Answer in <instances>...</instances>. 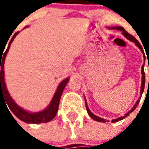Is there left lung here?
<instances>
[{"label":"left lung","instance_id":"obj_1","mask_svg":"<svg viewBox=\"0 0 149 149\" xmlns=\"http://www.w3.org/2000/svg\"><path fill=\"white\" fill-rule=\"evenodd\" d=\"M112 29H118V30H120L122 31V33H123V35L125 36L127 39H128L129 40H131V41H132V42H134L136 45L139 47V49H141V52H144V50H143V48H142V46H141V45L140 44V42L138 41L132 35H131V34H129L127 32L126 30H125V29L124 28L120 27V26H118V27H115V28H112ZM143 66H142V71H141V73H142V83H141V96L142 95V93H143V92H144V84H145V75H144V69H143ZM148 69H149V66H148ZM141 100V99H140ZM139 102H140V100H137L136 101V104L134 105V107L129 112L126 114L125 116H121V117H119V118L117 119H114V120H112V122H116V121H119V120H123V119L125 118V117H126L127 116L129 115V113L132 112H133L135 109H136V108L137 107L138 104H139ZM85 106H86V109H87V112L88 113V115L90 116V117H92V118L93 119V120H97V121H99V122H106V120H104V119L103 118H100V117H99V116H97L96 115H94L93 113H92V112H91L90 110H89V109H88V107L87 104H85Z\"/></svg>","mask_w":149,"mask_h":149}]
</instances>
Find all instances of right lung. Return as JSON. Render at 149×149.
Returning <instances> with one entry per match:
<instances>
[{
    "label": "right lung",
    "instance_id": "right-lung-1",
    "mask_svg": "<svg viewBox=\"0 0 149 149\" xmlns=\"http://www.w3.org/2000/svg\"><path fill=\"white\" fill-rule=\"evenodd\" d=\"M18 33L19 32H17L13 35V37H12L6 51L4 52V54H2L3 56L2 57V56H1L0 54V97L1 96H2L3 98H5V102L8 104V107L9 108L8 109L11 110L13 113L22 121L25 122V123H30V124L46 123V122L52 120V119L55 117L56 114L58 111L59 103H60V100H61V97L62 93L64 91V88H65L66 84L68 83V78H66L65 80H64L61 84H59L58 88L56 89V92L54 94V97L52 98L49 106L44 111L36 112V113H30V112H27L25 110L22 109L21 107L18 106L17 104L14 102V100L12 99V97L9 96L8 91L6 89L5 79H4V76H5V74H4V63H5V56L7 55V52H8V49L10 48V45L13 42V40H14V37L18 34ZM1 58L2 59V61H1Z\"/></svg>",
    "mask_w": 149,
    "mask_h": 149
}]
</instances>
